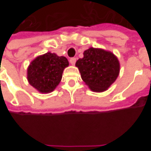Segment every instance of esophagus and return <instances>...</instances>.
I'll return each mask as SVG.
<instances>
[{
  "mask_svg": "<svg viewBox=\"0 0 151 151\" xmlns=\"http://www.w3.org/2000/svg\"><path fill=\"white\" fill-rule=\"evenodd\" d=\"M69 62H70V63L72 64V65H75V63H76V59L75 58V57H73V58H70V60H69Z\"/></svg>",
  "mask_w": 151,
  "mask_h": 151,
  "instance_id": "esophagus-1",
  "label": "esophagus"
}]
</instances>
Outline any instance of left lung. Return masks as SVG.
I'll use <instances>...</instances> for the list:
<instances>
[{
    "label": "left lung",
    "mask_w": 151,
    "mask_h": 151,
    "mask_svg": "<svg viewBox=\"0 0 151 151\" xmlns=\"http://www.w3.org/2000/svg\"><path fill=\"white\" fill-rule=\"evenodd\" d=\"M83 55L76 63L82 79L92 91L107 90L116 80L120 71L116 56L108 50L94 47L85 50Z\"/></svg>",
    "instance_id": "8db88e82"
}]
</instances>
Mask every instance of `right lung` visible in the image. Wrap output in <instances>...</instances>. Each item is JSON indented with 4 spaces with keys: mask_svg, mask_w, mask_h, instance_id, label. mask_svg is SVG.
<instances>
[{
    "mask_svg": "<svg viewBox=\"0 0 151 151\" xmlns=\"http://www.w3.org/2000/svg\"><path fill=\"white\" fill-rule=\"evenodd\" d=\"M67 66L69 61L66 57L47 52L30 63L27 69L28 82L40 93H50L60 84Z\"/></svg>",
    "mask_w": 151,
    "mask_h": 151,
    "instance_id": "add662e5",
    "label": "right lung"
}]
</instances>
